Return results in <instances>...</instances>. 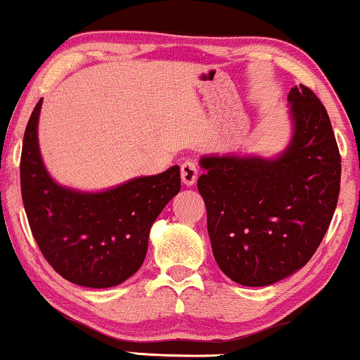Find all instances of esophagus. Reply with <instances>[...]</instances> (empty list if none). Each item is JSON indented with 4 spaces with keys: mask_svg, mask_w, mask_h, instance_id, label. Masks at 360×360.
Returning <instances> with one entry per match:
<instances>
[{
    "mask_svg": "<svg viewBox=\"0 0 360 360\" xmlns=\"http://www.w3.org/2000/svg\"><path fill=\"white\" fill-rule=\"evenodd\" d=\"M181 179H183L184 186H193L198 179V166L191 160H186L181 166Z\"/></svg>",
    "mask_w": 360,
    "mask_h": 360,
    "instance_id": "34e87169",
    "label": "esophagus"
}]
</instances>
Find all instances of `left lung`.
<instances>
[{
    "label": "left lung",
    "instance_id": "8db88e82",
    "mask_svg": "<svg viewBox=\"0 0 360 360\" xmlns=\"http://www.w3.org/2000/svg\"><path fill=\"white\" fill-rule=\"evenodd\" d=\"M295 131L274 159L210 155L198 179L220 269L242 286H269L313 257L340 193V152L325 106L304 84L288 94Z\"/></svg>",
    "mask_w": 360,
    "mask_h": 360
}]
</instances>
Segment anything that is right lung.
Instances as JSON below:
<instances>
[{
	"mask_svg": "<svg viewBox=\"0 0 360 360\" xmlns=\"http://www.w3.org/2000/svg\"><path fill=\"white\" fill-rule=\"evenodd\" d=\"M37 103L23 137L20 183L28 225L37 245L57 274L86 288L122 284L140 269L148 232L181 189L179 167L135 177L103 193L59 186L40 157Z\"/></svg>",
	"mask_w": 360,
	"mask_h": 360,
	"instance_id": "right-lung-1",
	"label": "right lung"
}]
</instances>
